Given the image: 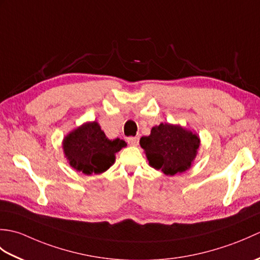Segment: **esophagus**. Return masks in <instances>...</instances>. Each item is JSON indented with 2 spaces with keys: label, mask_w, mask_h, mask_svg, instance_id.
<instances>
[{
  "label": "esophagus",
  "mask_w": 260,
  "mask_h": 260,
  "mask_svg": "<svg viewBox=\"0 0 260 260\" xmlns=\"http://www.w3.org/2000/svg\"><path fill=\"white\" fill-rule=\"evenodd\" d=\"M139 137H128V139H127V143H128V144L131 145V146H137L139 145Z\"/></svg>",
  "instance_id": "esophagus-1"
}]
</instances>
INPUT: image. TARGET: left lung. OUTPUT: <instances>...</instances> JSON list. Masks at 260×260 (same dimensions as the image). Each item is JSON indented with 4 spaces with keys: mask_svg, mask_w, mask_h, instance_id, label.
<instances>
[{
    "mask_svg": "<svg viewBox=\"0 0 260 260\" xmlns=\"http://www.w3.org/2000/svg\"><path fill=\"white\" fill-rule=\"evenodd\" d=\"M140 144L152 168L167 175H175L191 168L200 139L180 125L161 123L153 127L150 135L143 136Z\"/></svg>",
    "mask_w": 260,
    "mask_h": 260,
    "instance_id": "1",
    "label": "left lung"
}]
</instances>
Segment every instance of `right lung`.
Masks as SVG:
<instances>
[{
	"label": "right lung",
	"mask_w": 260,
	"mask_h": 260,
	"mask_svg": "<svg viewBox=\"0 0 260 260\" xmlns=\"http://www.w3.org/2000/svg\"><path fill=\"white\" fill-rule=\"evenodd\" d=\"M126 146L123 140H108L97 121H88L64 137L62 148L71 168L87 175L107 171L115 154Z\"/></svg>",
	"instance_id": "right-lung-1"
}]
</instances>
